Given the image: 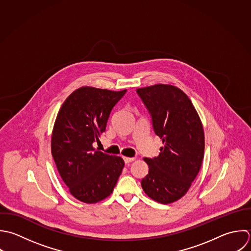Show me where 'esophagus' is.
I'll use <instances>...</instances> for the list:
<instances>
[{
  "label": "esophagus",
  "instance_id": "34e87169",
  "mask_svg": "<svg viewBox=\"0 0 251 251\" xmlns=\"http://www.w3.org/2000/svg\"><path fill=\"white\" fill-rule=\"evenodd\" d=\"M123 159H124L125 163H130V162H132V161L135 160L134 157H123Z\"/></svg>",
  "mask_w": 251,
  "mask_h": 251
}]
</instances>
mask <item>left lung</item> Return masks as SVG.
I'll return each instance as SVG.
<instances>
[{"label":"left lung","mask_w":251,"mask_h":251,"mask_svg":"<svg viewBox=\"0 0 251 251\" xmlns=\"http://www.w3.org/2000/svg\"><path fill=\"white\" fill-rule=\"evenodd\" d=\"M163 147L157 157L144 158L149 174L142 188L151 200L168 204L183 198L198 176L204 155V131L189 97L178 87L156 84L137 89Z\"/></svg>","instance_id":"left-lung-1"}]
</instances>
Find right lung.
I'll return each instance as SVG.
<instances>
[{
	"label": "right lung",
	"mask_w": 251,
	"mask_h": 251,
	"mask_svg": "<svg viewBox=\"0 0 251 251\" xmlns=\"http://www.w3.org/2000/svg\"><path fill=\"white\" fill-rule=\"evenodd\" d=\"M127 90L84 86L62 103L52 128L50 150L69 193L85 203H97L113 192L124 160L93 147L105 131L110 111Z\"/></svg>",
	"instance_id": "add662e5"
}]
</instances>
